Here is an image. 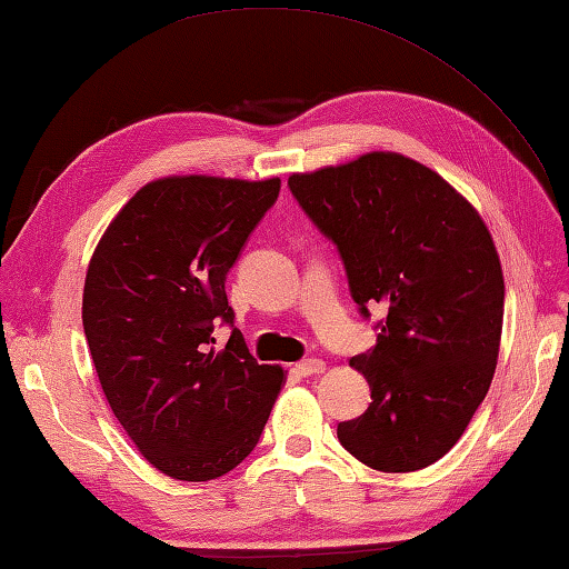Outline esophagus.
I'll use <instances>...</instances> for the list:
<instances>
[{"instance_id":"esophagus-1","label":"esophagus","mask_w":569,"mask_h":569,"mask_svg":"<svg viewBox=\"0 0 569 569\" xmlns=\"http://www.w3.org/2000/svg\"><path fill=\"white\" fill-rule=\"evenodd\" d=\"M325 368H327V363L322 359H306L298 363V373L300 376H320V373H325Z\"/></svg>"}]
</instances>
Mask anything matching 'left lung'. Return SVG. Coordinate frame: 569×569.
Returning <instances> with one entry per match:
<instances>
[{"label":"left lung","instance_id":"obj_1","mask_svg":"<svg viewBox=\"0 0 569 569\" xmlns=\"http://www.w3.org/2000/svg\"><path fill=\"white\" fill-rule=\"evenodd\" d=\"M345 261L363 317L388 310L373 349L351 359L371 405L337 436L363 466L412 472L443 458L497 368L505 276L480 213L429 167L398 152L288 179Z\"/></svg>","mask_w":569,"mask_h":569}]
</instances>
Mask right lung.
<instances>
[{
	"mask_svg": "<svg viewBox=\"0 0 569 569\" xmlns=\"http://www.w3.org/2000/svg\"><path fill=\"white\" fill-rule=\"evenodd\" d=\"M281 179L164 177L118 210L91 254L82 322L101 390L150 463L206 482L254 451L283 386L232 326L224 276L276 203Z\"/></svg>",
	"mask_w": 569,
	"mask_h": 569,
	"instance_id": "obj_1",
	"label": "right lung"
}]
</instances>
